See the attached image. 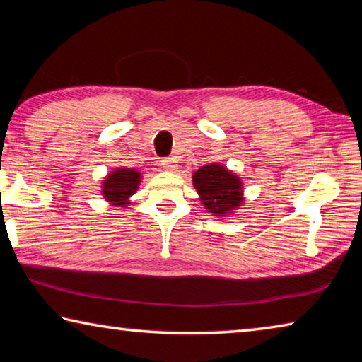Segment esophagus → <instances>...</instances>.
Masks as SVG:
<instances>
[{
	"mask_svg": "<svg viewBox=\"0 0 362 362\" xmlns=\"http://www.w3.org/2000/svg\"><path fill=\"white\" fill-rule=\"evenodd\" d=\"M163 168L166 170H175L177 169V159L175 158H166L163 161Z\"/></svg>",
	"mask_w": 362,
	"mask_h": 362,
	"instance_id": "1",
	"label": "esophagus"
}]
</instances>
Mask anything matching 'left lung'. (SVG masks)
<instances>
[{"label":"left lung","mask_w":362,"mask_h":362,"mask_svg":"<svg viewBox=\"0 0 362 362\" xmlns=\"http://www.w3.org/2000/svg\"><path fill=\"white\" fill-rule=\"evenodd\" d=\"M193 187L207 212L216 217H228L243 206V182L223 164L211 163L193 174Z\"/></svg>","instance_id":"left-lung-1"}]
</instances>
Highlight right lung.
I'll return each instance as SVG.
<instances>
[{"label": "right lung", "instance_id": "add662e5", "mask_svg": "<svg viewBox=\"0 0 362 362\" xmlns=\"http://www.w3.org/2000/svg\"><path fill=\"white\" fill-rule=\"evenodd\" d=\"M142 175L137 169L116 168L102 182V194L105 201L116 207H126L131 196L137 192Z\"/></svg>", "mask_w": 362, "mask_h": 362}]
</instances>
